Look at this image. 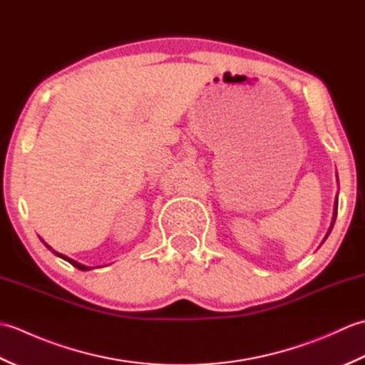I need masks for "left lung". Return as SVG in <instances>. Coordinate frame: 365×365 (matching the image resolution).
Masks as SVG:
<instances>
[{
	"label": "left lung",
	"mask_w": 365,
	"mask_h": 365,
	"mask_svg": "<svg viewBox=\"0 0 365 365\" xmlns=\"http://www.w3.org/2000/svg\"><path fill=\"white\" fill-rule=\"evenodd\" d=\"M336 216H337V199H336V205H334V218H332V224H331V229H332V226H334ZM331 229H329V232H331ZM329 232H328V235H329Z\"/></svg>",
	"instance_id": "8db88e82"
}]
</instances>
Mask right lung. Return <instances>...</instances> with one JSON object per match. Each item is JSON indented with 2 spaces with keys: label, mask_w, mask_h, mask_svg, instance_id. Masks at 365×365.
Masks as SVG:
<instances>
[{
  "label": "right lung",
  "mask_w": 365,
  "mask_h": 365,
  "mask_svg": "<svg viewBox=\"0 0 365 365\" xmlns=\"http://www.w3.org/2000/svg\"><path fill=\"white\" fill-rule=\"evenodd\" d=\"M45 246L48 247V250L53 252V254H56L58 257H61V259H64V260H67L68 263H72V265L75 267V268H78V269H83V271H86V269H91L89 267H84V265H81V263H78V262H75V260H72V259H68V257H66V255H63V254H59V252H56L54 250H51V247L45 243Z\"/></svg>",
  "instance_id": "obj_1"
}]
</instances>
